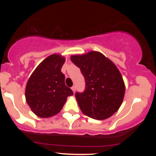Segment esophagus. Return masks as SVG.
<instances>
[{
	"instance_id": "esophagus-1",
	"label": "esophagus",
	"mask_w": 156,
	"mask_h": 156,
	"mask_svg": "<svg viewBox=\"0 0 156 156\" xmlns=\"http://www.w3.org/2000/svg\"><path fill=\"white\" fill-rule=\"evenodd\" d=\"M72 90H73V92L75 93V92H76V87H75V86H73V87H72Z\"/></svg>"
}]
</instances>
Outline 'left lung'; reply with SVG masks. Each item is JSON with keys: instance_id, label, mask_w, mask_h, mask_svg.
<instances>
[{"instance_id": "8db88e82", "label": "left lung", "mask_w": 156, "mask_h": 156, "mask_svg": "<svg viewBox=\"0 0 156 156\" xmlns=\"http://www.w3.org/2000/svg\"><path fill=\"white\" fill-rule=\"evenodd\" d=\"M84 77L83 92H76L80 110L94 119H105L117 112L125 95V83L116 65L100 52L70 57Z\"/></svg>"}]
</instances>
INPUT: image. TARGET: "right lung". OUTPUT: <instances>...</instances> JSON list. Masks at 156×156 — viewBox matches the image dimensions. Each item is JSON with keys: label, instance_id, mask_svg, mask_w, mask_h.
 <instances>
[{"label": "right lung", "instance_id": "right-lung-1", "mask_svg": "<svg viewBox=\"0 0 156 156\" xmlns=\"http://www.w3.org/2000/svg\"><path fill=\"white\" fill-rule=\"evenodd\" d=\"M65 58L53 54L35 69L26 87V99L31 111L42 118L53 117L60 112L72 89L65 85L61 71Z\"/></svg>", "mask_w": 156, "mask_h": 156}]
</instances>
